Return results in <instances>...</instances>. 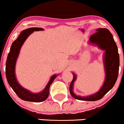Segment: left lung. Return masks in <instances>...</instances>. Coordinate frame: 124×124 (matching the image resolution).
<instances>
[{"label": "left lung", "instance_id": "obj_1", "mask_svg": "<svg viewBox=\"0 0 124 124\" xmlns=\"http://www.w3.org/2000/svg\"><path fill=\"white\" fill-rule=\"evenodd\" d=\"M90 41L105 50V67L106 79L101 88L94 94L88 97L77 96L72 92L73 84L76 79V75L73 74V79L70 85V92L74 98L84 101H96L101 99L114 87L119 74V56L116 44L111 32L106 28H98L96 32L90 36Z\"/></svg>", "mask_w": 124, "mask_h": 124}]
</instances>
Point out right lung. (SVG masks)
Instances as JSON below:
<instances>
[{
  "instance_id": "right-lung-1",
  "label": "right lung",
  "mask_w": 124,
  "mask_h": 124,
  "mask_svg": "<svg viewBox=\"0 0 124 124\" xmlns=\"http://www.w3.org/2000/svg\"><path fill=\"white\" fill-rule=\"evenodd\" d=\"M41 28H30L22 31L15 41L13 42L10 47V52L8 55L7 60L6 62V77L9 84L13 90L15 92L16 95L23 100L32 102H41L44 101L48 97L49 94V88L50 86L53 83L54 79L56 77V75L52 77L49 83L46 85L43 92L37 94L32 93L27 90L23 88L16 81L15 75V66L16 59L19 54V50L22 45H23L25 40L27 37L34 31L43 30Z\"/></svg>"
}]
</instances>
